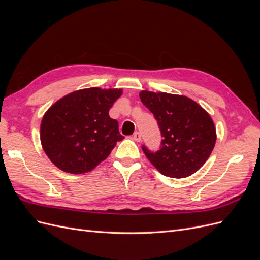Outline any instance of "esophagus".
I'll use <instances>...</instances> for the list:
<instances>
[{"label": "esophagus", "instance_id": "34e87169", "mask_svg": "<svg viewBox=\"0 0 260 260\" xmlns=\"http://www.w3.org/2000/svg\"><path fill=\"white\" fill-rule=\"evenodd\" d=\"M133 140L137 141V142H140L141 141V133L139 131H136L133 133Z\"/></svg>", "mask_w": 260, "mask_h": 260}]
</instances>
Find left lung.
I'll return each instance as SVG.
<instances>
[{"mask_svg": "<svg viewBox=\"0 0 260 260\" xmlns=\"http://www.w3.org/2000/svg\"><path fill=\"white\" fill-rule=\"evenodd\" d=\"M140 99L154 115L162 138L158 151L142 146L148 160L164 176L180 179L193 175L216 143V128L208 113L183 95L142 91Z\"/></svg>", "mask_w": 260, "mask_h": 260, "instance_id": "1", "label": "left lung"}]
</instances>
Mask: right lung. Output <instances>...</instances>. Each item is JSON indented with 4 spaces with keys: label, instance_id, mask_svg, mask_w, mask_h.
I'll list each match as a JSON object with an SVG mask.
<instances>
[{
    "label": "right lung",
    "instance_id": "obj_1",
    "mask_svg": "<svg viewBox=\"0 0 260 260\" xmlns=\"http://www.w3.org/2000/svg\"><path fill=\"white\" fill-rule=\"evenodd\" d=\"M120 89L89 88L57 101L43 116L41 144L55 166L69 174H84L106 159L123 137L109 108Z\"/></svg>",
    "mask_w": 260,
    "mask_h": 260
}]
</instances>
